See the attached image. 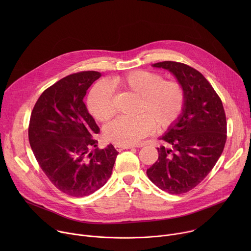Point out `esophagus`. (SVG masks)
Here are the masks:
<instances>
[{
  "label": "esophagus",
  "instance_id": "1",
  "mask_svg": "<svg viewBox=\"0 0 251 251\" xmlns=\"http://www.w3.org/2000/svg\"><path fill=\"white\" fill-rule=\"evenodd\" d=\"M133 147H135V146H133V145H127V146H123V145H114V148H115V150L116 151H118V152H120V151H122V150H125V149H131V148H133Z\"/></svg>",
  "mask_w": 251,
  "mask_h": 251
}]
</instances>
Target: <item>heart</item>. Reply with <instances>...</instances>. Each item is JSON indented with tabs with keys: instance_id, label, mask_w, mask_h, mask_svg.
Here are the masks:
<instances>
[{
	"instance_id": "1",
	"label": "heart",
	"mask_w": 251,
	"mask_h": 251,
	"mask_svg": "<svg viewBox=\"0 0 251 251\" xmlns=\"http://www.w3.org/2000/svg\"><path fill=\"white\" fill-rule=\"evenodd\" d=\"M111 84L136 96L134 117H119L104 128V137L116 145H135L148 136L153 126L164 130L180 118L186 103V89L175 79L163 80L153 71L136 69L112 78ZM87 108L92 117L106 122L115 114L110 87L98 82L87 98Z\"/></svg>"
}]
</instances>
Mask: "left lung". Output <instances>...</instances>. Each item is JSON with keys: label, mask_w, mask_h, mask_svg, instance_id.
Instances as JSON below:
<instances>
[{"label": "left lung", "mask_w": 251, "mask_h": 251, "mask_svg": "<svg viewBox=\"0 0 251 251\" xmlns=\"http://www.w3.org/2000/svg\"><path fill=\"white\" fill-rule=\"evenodd\" d=\"M168 69L186 89V103L178 121L160 138L164 146L147 170L159 189L171 194L188 193L212 170L226 142V117L222 99L206 78L182 62L153 64Z\"/></svg>", "instance_id": "left-lung-1"}]
</instances>
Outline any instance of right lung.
Instances as JSON below:
<instances>
[{
	"mask_svg": "<svg viewBox=\"0 0 251 251\" xmlns=\"http://www.w3.org/2000/svg\"><path fill=\"white\" fill-rule=\"evenodd\" d=\"M101 75L81 71L47 88L35 102L28 124L33 155L51 184L71 197H86L109 180L118 155L113 145L95 148L99 132L83 98Z\"/></svg>",
	"mask_w": 251,
	"mask_h": 251,
	"instance_id": "add662e5",
	"label": "right lung"
}]
</instances>
